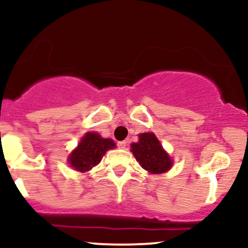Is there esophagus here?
<instances>
[{"instance_id": "34e87169", "label": "esophagus", "mask_w": 248, "mask_h": 248, "mask_svg": "<svg viewBox=\"0 0 248 248\" xmlns=\"http://www.w3.org/2000/svg\"><path fill=\"white\" fill-rule=\"evenodd\" d=\"M118 147L120 148V149H126L127 142H126V141H120V142H118Z\"/></svg>"}]
</instances>
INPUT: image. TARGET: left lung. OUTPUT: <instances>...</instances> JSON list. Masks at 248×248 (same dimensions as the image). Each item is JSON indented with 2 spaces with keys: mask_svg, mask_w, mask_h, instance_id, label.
<instances>
[{
  "mask_svg": "<svg viewBox=\"0 0 248 248\" xmlns=\"http://www.w3.org/2000/svg\"><path fill=\"white\" fill-rule=\"evenodd\" d=\"M130 147L136 161L149 173L167 172L172 166V160L154 133L139 134V142Z\"/></svg>",
  "mask_w": 248,
  "mask_h": 248,
  "instance_id": "8db88e82",
  "label": "left lung"
}]
</instances>
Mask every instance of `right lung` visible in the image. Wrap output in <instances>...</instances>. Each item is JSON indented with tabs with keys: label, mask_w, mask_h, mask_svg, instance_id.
Listing matches in <instances>:
<instances>
[{
	"label": "right lung",
	"mask_w": 248,
	"mask_h": 248,
	"mask_svg": "<svg viewBox=\"0 0 248 248\" xmlns=\"http://www.w3.org/2000/svg\"><path fill=\"white\" fill-rule=\"evenodd\" d=\"M113 148H115V143L110 139H102L98 133H86L67 161L77 171L86 172L98 166L107 150Z\"/></svg>",
	"instance_id": "right-lung-1"
}]
</instances>
